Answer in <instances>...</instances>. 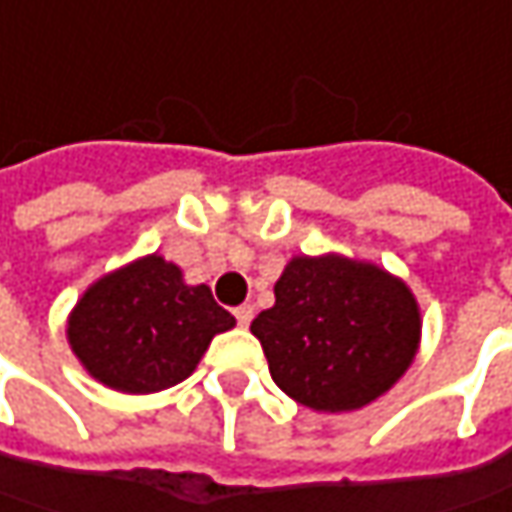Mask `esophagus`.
I'll use <instances>...</instances> for the list:
<instances>
[{"mask_svg": "<svg viewBox=\"0 0 512 512\" xmlns=\"http://www.w3.org/2000/svg\"><path fill=\"white\" fill-rule=\"evenodd\" d=\"M234 318H237V323H240V326H249V323H252V318H255V306H249V303L237 306V309H234Z\"/></svg>", "mask_w": 512, "mask_h": 512, "instance_id": "1", "label": "esophagus"}]
</instances>
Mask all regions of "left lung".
Returning a JSON list of instances; mask_svg holds the SVG:
<instances>
[{"instance_id":"8db88e82","label":"left lung","mask_w":512,"mask_h":512,"mask_svg":"<svg viewBox=\"0 0 512 512\" xmlns=\"http://www.w3.org/2000/svg\"><path fill=\"white\" fill-rule=\"evenodd\" d=\"M269 372L289 398L349 412L384 395L421 341V312L404 280L341 255L292 257L275 306L252 321Z\"/></svg>"}]
</instances>
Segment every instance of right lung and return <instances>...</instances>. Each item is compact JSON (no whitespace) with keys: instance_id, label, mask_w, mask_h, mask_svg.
I'll use <instances>...</instances> for the list:
<instances>
[{"instance_id":"right-lung-1","label":"right lung","mask_w":512,"mask_h":512,"mask_svg":"<svg viewBox=\"0 0 512 512\" xmlns=\"http://www.w3.org/2000/svg\"><path fill=\"white\" fill-rule=\"evenodd\" d=\"M232 326L206 283L189 286L180 266L148 255L85 289L68 318V344L100 384L148 395L186 381L214 335Z\"/></svg>"}]
</instances>
